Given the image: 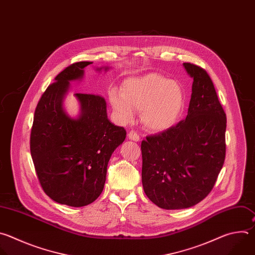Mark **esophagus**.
I'll return each instance as SVG.
<instances>
[{"label": "esophagus", "instance_id": "obj_1", "mask_svg": "<svg viewBox=\"0 0 255 255\" xmlns=\"http://www.w3.org/2000/svg\"><path fill=\"white\" fill-rule=\"evenodd\" d=\"M128 137L130 139V140H133V141H138L140 139L139 135L134 131V130H130L128 134Z\"/></svg>", "mask_w": 255, "mask_h": 255}]
</instances>
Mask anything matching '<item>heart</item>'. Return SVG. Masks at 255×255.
<instances>
[{
	"mask_svg": "<svg viewBox=\"0 0 255 255\" xmlns=\"http://www.w3.org/2000/svg\"><path fill=\"white\" fill-rule=\"evenodd\" d=\"M109 97L122 123L131 122L134 111H140L142 125L154 131H163L174 127L186 104L182 85L157 73L129 77L124 81L122 92L112 88Z\"/></svg>",
	"mask_w": 255,
	"mask_h": 255,
	"instance_id": "obj_1",
	"label": "heart"
}]
</instances>
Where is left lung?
<instances>
[{"label": "left lung", "mask_w": 255, "mask_h": 255, "mask_svg": "<svg viewBox=\"0 0 255 255\" xmlns=\"http://www.w3.org/2000/svg\"><path fill=\"white\" fill-rule=\"evenodd\" d=\"M193 78L186 120L141 141V182L167 210L192 207L213 189L225 160L226 115L208 73L183 63Z\"/></svg>", "instance_id": "8db88e82"}]
</instances>
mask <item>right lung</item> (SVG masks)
I'll list each match as a JSON object with an SVG mask.
<instances>
[{"instance_id": "right-lung-1", "label": "right lung", "mask_w": 255, "mask_h": 255, "mask_svg": "<svg viewBox=\"0 0 255 255\" xmlns=\"http://www.w3.org/2000/svg\"><path fill=\"white\" fill-rule=\"evenodd\" d=\"M92 63H74L55 77L39 100L31 130V156L44 192L71 207L86 206L99 197L110 159L127 135L108 119L107 103L99 95L74 93L80 106L75 118L64 110L70 82L81 81L84 68Z\"/></svg>"}]
</instances>
